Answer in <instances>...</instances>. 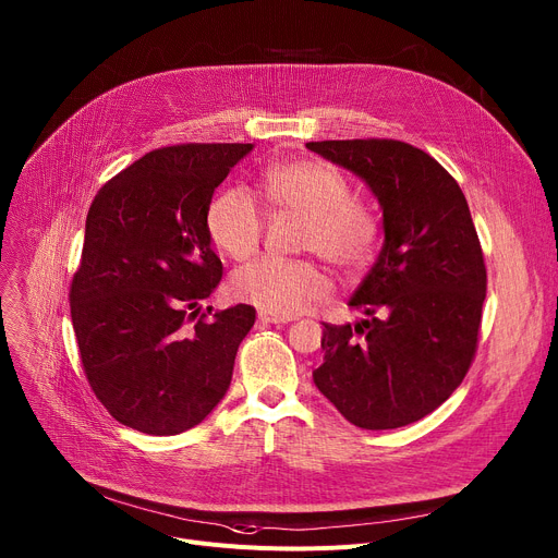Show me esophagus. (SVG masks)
<instances>
[{
    "label": "esophagus",
    "instance_id": "obj_1",
    "mask_svg": "<svg viewBox=\"0 0 558 558\" xmlns=\"http://www.w3.org/2000/svg\"><path fill=\"white\" fill-rule=\"evenodd\" d=\"M257 318L262 320V324H276V326H280V324H289V320H296L294 316H284V314H271V312H259V314H257Z\"/></svg>",
    "mask_w": 558,
    "mask_h": 558
}]
</instances>
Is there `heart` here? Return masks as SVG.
<instances>
[{
  "mask_svg": "<svg viewBox=\"0 0 558 558\" xmlns=\"http://www.w3.org/2000/svg\"><path fill=\"white\" fill-rule=\"evenodd\" d=\"M264 201L276 215L303 219L299 248L316 253L345 276L373 262L383 223L373 205L350 194L345 175L324 160H284L264 169ZM213 244L234 259L259 246L264 213L240 185L221 190L205 215ZM234 296L271 314H296L330 296V280L312 259L257 257L232 274Z\"/></svg>",
  "mask_w": 558,
  "mask_h": 558,
  "instance_id": "heart-1",
  "label": "heart"
}]
</instances>
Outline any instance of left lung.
Listing matches in <instances>:
<instances>
[{"mask_svg":"<svg viewBox=\"0 0 558 558\" xmlns=\"http://www.w3.org/2000/svg\"><path fill=\"white\" fill-rule=\"evenodd\" d=\"M307 149L364 179L385 217L383 251L350 299L366 318L324 324L314 385L362 429L416 423L452 396L477 353L486 264L468 201L429 154L400 140Z\"/></svg>","mask_w":558,"mask_h":558,"instance_id":"1","label":"left lung"}]
</instances>
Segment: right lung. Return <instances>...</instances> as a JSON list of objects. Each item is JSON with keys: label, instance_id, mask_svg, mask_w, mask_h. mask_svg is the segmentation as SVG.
Returning <instances> with one entry per match:
<instances>
[{"label": "right lung", "instance_id": "right-lung-1", "mask_svg": "<svg viewBox=\"0 0 558 558\" xmlns=\"http://www.w3.org/2000/svg\"><path fill=\"white\" fill-rule=\"evenodd\" d=\"M253 144H173L97 192L70 312L83 373L114 421L151 436L198 425L226 396L255 307L201 310L221 280L205 215Z\"/></svg>", "mask_w": 558, "mask_h": 558}]
</instances>
